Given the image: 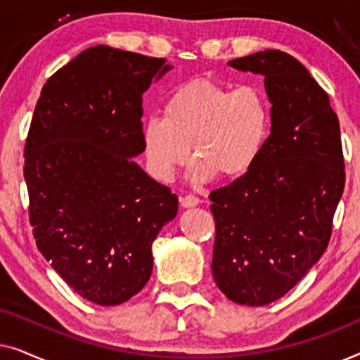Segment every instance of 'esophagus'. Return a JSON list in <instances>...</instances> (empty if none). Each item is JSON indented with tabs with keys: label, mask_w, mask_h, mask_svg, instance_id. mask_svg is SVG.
Segmentation results:
<instances>
[{
	"label": "esophagus",
	"mask_w": 360,
	"mask_h": 360,
	"mask_svg": "<svg viewBox=\"0 0 360 360\" xmlns=\"http://www.w3.org/2000/svg\"><path fill=\"white\" fill-rule=\"evenodd\" d=\"M200 201L201 200L195 195H185V196H181V198H180V203H181V206H184V208H193V206L200 205Z\"/></svg>",
	"instance_id": "34e87169"
}]
</instances>
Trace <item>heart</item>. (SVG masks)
Segmentation results:
<instances>
[{
	"label": "heart",
	"mask_w": 360,
	"mask_h": 360,
	"mask_svg": "<svg viewBox=\"0 0 360 360\" xmlns=\"http://www.w3.org/2000/svg\"><path fill=\"white\" fill-rule=\"evenodd\" d=\"M270 105L257 85L231 88L196 78L175 88L142 127V144L150 174L170 181L186 164L190 146L195 160L190 179L196 184L216 175L239 179L254 169L270 134Z\"/></svg>",
	"instance_id": "heart-1"
}]
</instances>
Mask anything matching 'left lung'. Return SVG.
<instances>
[{
  "mask_svg": "<svg viewBox=\"0 0 360 360\" xmlns=\"http://www.w3.org/2000/svg\"><path fill=\"white\" fill-rule=\"evenodd\" d=\"M228 63L264 77L272 127L254 169L211 191V270L229 300L264 307L328 248L346 181L341 131L328 93L287 52L267 49Z\"/></svg>",
  "mask_w": 360,
  "mask_h": 360,
  "instance_id": "obj_1",
  "label": "left lung"
}]
</instances>
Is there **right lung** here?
<instances>
[{
    "instance_id": "obj_1",
    "label": "right lung",
    "mask_w": 360,
    "mask_h": 360,
    "mask_svg": "<svg viewBox=\"0 0 360 360\" xmlns=\"http://www.w3.org/2000/svg\"><path fill=\"white\" fill-rule=\"evenodd\" d=\"M172 65L95 46L41 91L24 147L29 221L41 254L70 288L101 307L139 293L152 243L179 198L131 157L144 152L142 95Z\"/></svg>"
}]
</instances>
